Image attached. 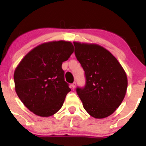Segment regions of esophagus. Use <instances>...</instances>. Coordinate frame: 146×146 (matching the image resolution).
<instances>
[{
  "mask_svg": "<svg viewBox=\"0 0 146 146\" xmlns=\"http://www.w3.org/2000/svg\"><path fill=\"white\" fill-rule=\"evenodd\" d=\"M71 86H72V87H73V89H74V88L75 86H76V82H73V84H71Z\"/></svg>",
  "mask_w": 146,
  "mask_h": 146,
  "instance_id": "esophagus-1",
  "label": "esophagus"
}]
</instances>
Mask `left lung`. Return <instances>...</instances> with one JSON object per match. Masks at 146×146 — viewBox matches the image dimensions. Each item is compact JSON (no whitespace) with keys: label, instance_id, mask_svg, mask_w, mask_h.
<instances>
[{"label":"left lung","instance_id":"1","mask_svg":"<svg viewBox=\"0 0 146 146\" xmlns=\"http://www.w3.org/2000/svg\"><path fill=\"white\" fill-rule=\"evenodd\" d=\"M75 54L85 71L84 88H77L83 107L90 116L103 119L112 115L125 98L126 73L109 51L97 44L73 42Z\"/></svg>","mask_w":146,"mask_h":146}]
</instances>
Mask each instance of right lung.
Listing matches in <instances>:
<instances>
[{
  "mask_svg": "<svg viewBox=\"0 0 146 146\" xmlns=\"http://www.w3.org/2000/svg\"><path fill=\"white\" fill-rule=\"evenodd\" d=\"M73 51L71 42H48L33 48L18 64L14 74L15 90L35 115L50 117L62 108L71 91L62 64Z\"/></svg>",
  "mask_w": 146,
  "mask_h": 146,
  "instance_id": "obj_1",
  "label": "right lung"
}]
</instances>
